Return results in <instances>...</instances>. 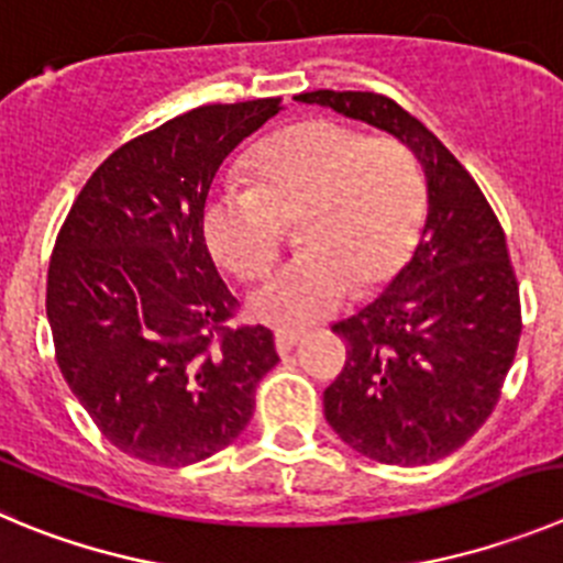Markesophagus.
<instances>
[{
  "label": "esophagus",
  "instance_id": "esophagus-1",
  "mask_svg": "<svg viewBox=\"0 0 563 563\" xmlns=\"http://www.w3.org/2000/svg\"><path fill=\"white\" fill-rule=\"evenodd\" d=\"M297 341H299L297 330H275V346L280 355L291 353L294 346H297Z\"/></svg>",
  "mask_w": 563,
  "mask_h": 563
}]
</instances>
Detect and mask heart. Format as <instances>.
<instances>
[{
	"mask_svg": "<svg viewBox=\"0 0 563 563\" xmlns=\"http://www.w3.org/2000/svg\"><path fill=\"white\" fill-rule=\"evenodd\" d=\"M424 210L417 157L394 139H366L317 119L272 135L250 157V186H224L205 208V239L241 280L269 269L283 222L302 246L250 297L257 322L299 330L333 317L353 286L400 269Z\"/></svg>",
	"mask_w": 563,
	"mask_h": 563,
	"instance_id": "heart-1",
	"label": "heart"
}]
</instances>
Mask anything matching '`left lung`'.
<instances>
[{
	"label": "left lung",
	"instance_id": "8db88e82",
	"mask_svg": "<svg viewBox=\"0 0 563 563\" xmlns=\"http://www.w3.org/2000/svg\"><path fill=\"white\" fill-rule=\"evenodd\" d=\"M346 119L400 139L422 163L428 219L386 291L333 324L350 344L324 388V419L344 444L391 466L448 459L481 430L522 333L506 233L470 172L419 119L372 91H311Z\"/></svg>",
	"mask_w": 563,
	"mask_h": 563
}]
</instances>
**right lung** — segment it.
<instances>
[{
	"label": "right lung",
	"mask_w": 563,
	"mask_h": 563,
	"mask_svg": "<svg viewBox=\"0 0 563 563\" xmlns=\"http://www.w3.org/2000/svg\"><path fill=\"white\" fill-rule=\"evenodd\" d=\"M277 110L280 99L202 104L128 141L57 233L46 277L57 366L104 439L146 464L228 448L280 361L269 328L228 324L239 299L202 230L222 161Z\"/></svg>",
	"instance_id": "right-lung-1"
}]
</instances>
